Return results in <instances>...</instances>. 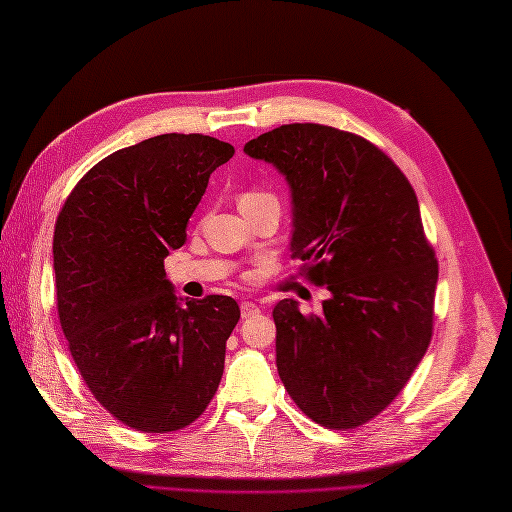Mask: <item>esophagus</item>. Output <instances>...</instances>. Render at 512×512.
Listing matches in <instances>:
<instances>
[{
    "label": "esophagus",
    "mask_w": 512,
    "mask_h": 512,
    "mask_svg": "<svg viewBox=\"0 0 512 512\" xmlns=\"http://www.w3.org/2000/svg\"><path fill=\"white\" fill-rule=\"evenodd\" d=\"M260 312V307L254 303V301H243L241 303V316L243 318H252V316H256Z\"/></svg>",
    "instance_id": "obj_1"
}]
</instances>
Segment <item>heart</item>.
<instances>
[{
  "label": "heart",
  "mask_w": 512,
  "mask_h": 512,
  "mask_svg": "<svg viewBox=\"0 0 512 512\" xmlns=\"http://www.w3.org/2000/svg\"><path fill=\"white\" fill-rule=\"evenodd\" d=\"M260 196H269V194H262V192H245L241 196V200H252V198H260Z\"/></svg>",
  "instance_id": "obj_1"
}]
</instances>
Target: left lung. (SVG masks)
Listing matches in <instances>:
<instances>
[{
  "label": "left lung",
  "mask_w": 512,
  "mask_h": 512,
  "mask_svg": "<svg viewBox=\"0 0 512 512\" xmlns=\"http://www.w3.org/2000/svg\"><path fill=\"white\" fill-rule=\"evenodd\" d=\"M292 190V258L327 286L322 316L273 307L277 371L288 395L327 429L361 427L401 393L433 335L438 258L414 188L367 138L286 123L243 149Z\"/></svg>",
  "instance_id": "8db88e82"
}]
</instances>
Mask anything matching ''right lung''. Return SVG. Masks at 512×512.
<instances>
[{
	"label": "right lung",
	"mask_w": 512,
	"mask_h": 512,
	"mask_svg": "<svg viewBox=\"0 0 512 512\" xmlns=\"http://www.w3.org/2000/svg\"><path fill=\"white\" fill-rule=\"evenodd\" d=\"M235 147L205 134H160L89 168L53 235L57 314L100 406L136 431L194 423L218 391L241 309L209 294L177 305L164 258L211 173Z\"/></svg>",
	"instance_id": "right-lung-1"
}]
</instances>
